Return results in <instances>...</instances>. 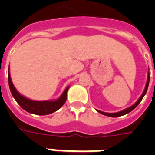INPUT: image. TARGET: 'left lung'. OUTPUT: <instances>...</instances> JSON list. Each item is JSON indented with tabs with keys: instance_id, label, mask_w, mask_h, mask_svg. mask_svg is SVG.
Listing matches in <instances>:
<instances>
[{
	"instance_id": "1",
	"label": "left lung",
	"mask_w": 155,
	"mask_h": 155,
	"mask_svg": "<svg viewBox=\"0 0 155 155\" xmlns=\"http://www.w3.org/2000/svg\"><path fill=\"white\" fill-rule=\"evenodd\" d=\"M149 82H150V75H148V79H147V85H146V87H145V90L144 92H143V93H142V95L141 96V97H140L139 99H138V101H137L136 103L134 104V105H132L131 107H130V108H126V109H125V110L123 111H120V112H119V113H104V112H101V111H99V110H97L98 113H101V114H103V115L104 116H108V117H120V116H123V115H125V114H127V113H130L131 111L134 110L136 107H137L138 104H139V103L141 101H142V100L143 99V97H144V96L146 95V93H147V89H148V86H149Z\"/></svg>"
}]
</instances>
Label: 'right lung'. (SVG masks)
<instances>
[{"label": "right lung", "instance_id": "1", "mask_svg": "<svg viewBox=\"0 0 155 155\" xmlns=\"http://www.w3.org/2000/svg\"><path fill=\"white\" fill-rule=\"evenodd\" d=\"M8 80L9 89H10L13 97L16 100V101L18 102V104L23 109H25L26 112L30 113L36 114V115H48V114H51V113L59 109L64 104L66 100H67V92H68L69 87L66 88L63 95L56 101H31V100L24 97L16 90L13 83L11 81L9 71H8Z\"/></svg>", "mask_w": 155, "mask_h": 155}]
</instances>
